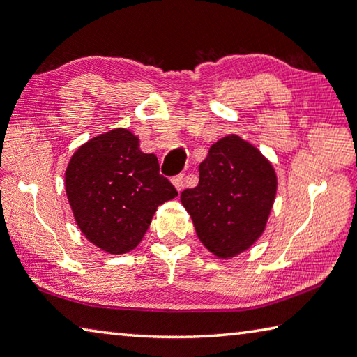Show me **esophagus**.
Segmentation results:
<instances>
[{"instance_id":"34e87169","label":"esophagus","mask_w":357,"mask_h":357,"mask_svg":"<svg viewBox=\"0 0 357 357\" xmlns=\"http://www.w3.org/2000/svg\"><path fill=\"white\" fill-rule=\"evenodd\" d=\"M172 181H173L174 188H176L179 192L184 189V174H178V176H174Z\"/></svg>"}]
</instances>
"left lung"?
I'll use <instances>...</instances> for the list:
<instances>
[{
    "instance_id": "left-lung-1",
    "label": "left lung",
    "mask_w": 357,
    "mask_h": 357,
    "mask_svg": "<svg viewBox=\"0 0 357 357\" xmlns=\"http://www.w3.org/2000/svg\"><path fill=\"white\" fill-rule=\"evenodd\" d=\"M200 179L181 202L200 241L220 259L248 250L265 229L276 195L271 163L236 135L214 143L199 167Z\"/></svg>"
}]
</instances>
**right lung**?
I'll return each instance as SVG.
<instances>
[{"label":"right lung","mask_w":357,"mask_h":357,"mask_svg":"<svg viewBox=\"0 0 357 357\" xmlns=\"http://www.w3.org/2000/svg\"><path fill=\"white\" fill-rule=\"evenodd\" d=\"M65 189L79 229L109 254L135 250L157 206L178 195L154 154L126 128L92 138L71 157Z\"/></svg>","instance_id":"1"}]
</instances>
